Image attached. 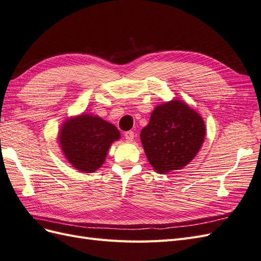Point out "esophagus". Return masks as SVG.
Segmentation results:
<instances>
[{"label":"esophagus","mask_w":261,"mask_h":261,"mask_svg":"<svg viewBox=\"0 0 261 261\" xmlns=\"http://www.w3.org/2000/svg\"><path fill=\"white\" fill-rule=\"evenodd\" d=\"M124 137H125V139L127 140V141H133L134 140V132H132V130L126 132L124 134Z\"/></svg>","instance_id":"34e87169"}]
</instances>
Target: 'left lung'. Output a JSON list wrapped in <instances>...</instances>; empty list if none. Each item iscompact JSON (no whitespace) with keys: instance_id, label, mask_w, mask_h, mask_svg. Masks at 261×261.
Masks as SVG:
<instances>
[{"instance_id":"8db88e82","label":"left lung","mask_w":261,"mask_h":261,"mask_svg":"<svg viewBox=\"0 0 261 261\" xmlns=\"http://www.w3.org/2000/svg\"><path fill=\"white\" fill-rule=\"evenodd\" d=\"M206 135L202 117L180 100L155 107L140 140L158 173L180 170L198 153Z\"/></svg>"}]
</instances>
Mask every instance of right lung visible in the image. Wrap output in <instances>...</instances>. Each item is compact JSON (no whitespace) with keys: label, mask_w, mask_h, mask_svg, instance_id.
<instances>
[{"label":"right lung","mask_w":261,"mask_h":261,"mask_svg":"<svg viewBox=\"0 0 261 261\" xmlns=\"http://www.w3.org/2000/svg\"><path fill=\"white\" fill-rule=\"evenodd\" d=\"M120 130L97 115L82 114L63 123L59 141L67 161L76 170L92 173L103 164L111 144Z\"/></svg>","instance_id":"right-lung-1"}]
</instances>
